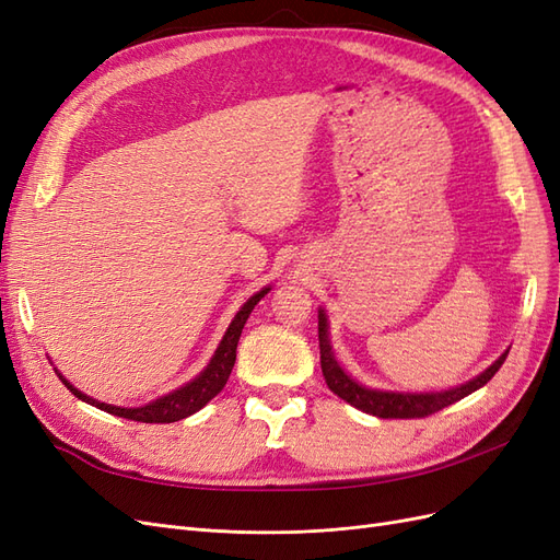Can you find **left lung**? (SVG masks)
Instances as JSON below:
<instances>
[{
    "mask_svg": "<svg viewBox=\"0 0 560 560\" xmlns=\"http://www.w3.org/2000/svg\"><path fill=\"white\" fill-rule=\"evenodd\" d=\"M317 336H319V364H322V374H325V381L334 395L348 401L354 409H360L364 413L378 416V418H425L436 411L446 409V406L455 404L457 399H463L471 395L474 389L483 387L490 378L498 374V369L504 364L506 354L510 350H504L500 358L490 364L483 374L477 378L467 381L460 387L444 389V393H383V389H371L360 385L358 381H352L341 364L336 362L331 343H329V325H327V315L325 311H319L317 315Z\"/></svg>",
    "mask_w": 560,
    "mask_h": 560,
    "instance_id": "left-lung-1",
    "label": "left lung"
}]
</instances>
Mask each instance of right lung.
<instances>
[{
	"label": "right lung",
	"instance_id": "1",
	"mask_svg": "<svg viewBox=\"0 0 560 560\" xmlns=\"http://www.w3.org/2000/svg\"><path fill=\"white\" fill-rule=\"evenodd\" d=\"M270 292V287H264L261 292H257L254 296H249L243 308L235 313L233 322L229 325L222 343H219V348L214 350L210 364L200 371V374L191 381L186 383L177 389H173L171 395H165L156 401H149L144 406H138V409H124V406H112V404H105V401H97L89 395H83L81 389H77L74 385H70L65 381L62 374H56L60 376V381L67 385V389L74 397H79L81 401H86L91 406H97L100 411H107L112 416H118V418H128V420H138V422H175V420H182L186 416H191L196 411H200L202 406H206L212 397H217L219 393H222L229 376H231V369L235 364V348H238V341H241V334H243V327L245 322L249 317V313L254 311V306Z\"/></svg>",
	"mask_w": 560,
	"mask_h": 560
}]
</instances>
